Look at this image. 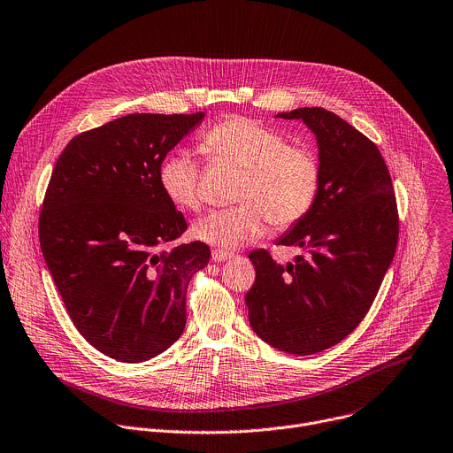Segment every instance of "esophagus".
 I'll return each instance as SVG.
<instances>
[{
	"label": "esophagus",
	"instance_id": "esophagus-1",
	"mask_svg": "<svg viewBox=\"0 0 453 453\" xmlns=\"http://www.w3.org/2000/svg\"><path fill=\"white\" fill-rule=\"evenodd\" d=\"M230 257H234V254H230V252H225V250H212V261H216V263H223V261H228Z\"/></svg>",
	"mask_w": 453,
	"mask_h": 453
}]
</instances>
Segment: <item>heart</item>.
Here are the masks:
<instances>
[{"label": "heart", "mask_w": 453, "mask_h": 453, "mask_svg": "<svg viewBox=\"0 0 453 453\" xmlns=\"http://www.w3.org/2000/svg\"><path fill=\"white\" fill-rule=\"evenodd\" d=\"M201 149L212 162L242 169L237 207L212 211L192 234L216 248H237L259 237L268 223L277 230L296 225L313 207L320 190V162L306 145H291L279 129L248 117H228L211 127ZM165 196L180 209L203 207L201 167L187 153L167 157L158 171Z\"/></svg>", "instance_id": "1"}]
</instances>
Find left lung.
I'll use <instances>...</instances> for the list:
<instances>
[{
	"mask_svg": "<svg viewBox=\"0 0 453 453\" xmlns=\"http://www.w3.org/2000/svg\"><path fill=\"white\" fill-rule=\"evenodd\" d=\"M277 117L300 119L317 134L320 190L311 211L279 239L308 254L280 265L265 248L250 252L256 282L244 303L259 338L306 357L336 345L365 319L394 259L399 218L372 140L324 108Z\"/></svg>",
	"mask_w": 453,
	"mask_h": 453,
	"instance_id": "obj_1",
	"label": "left lung"
}]
</instances>
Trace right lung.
I'll return each instance as SVG.
<instances>
[{"label":"right lung","instance_id":"add662e5","mask_svg":"<svg viewBox=\"0 0 453 453\" xmlns=\"http://www.w3.org/2000/svg\"><path fill=\"white\" fill-rule=\"evenodd\" d=\"M205 113H133L73 136L39 212V242L65 308L100 353L126 364L155 358L183 333L187 288L211 248L180 237L187 221L162 190L169 150Z\"/></svg>","mask_w":453,"mask_h":453}]
</instances>
